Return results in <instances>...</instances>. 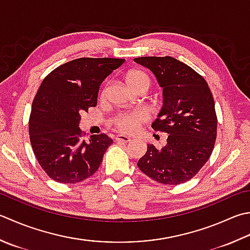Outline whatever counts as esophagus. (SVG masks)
I'll list each match as a JSON object with an SVG mask.
<instances>
[{"instance_id": "esophagus-1", "label": "esophagus", "mask_w": 250, "mask_h": 250, "mask_svg": "<svg viewBox=\"0 0 250 250\" xmlns=\"http://www.w3.org/2000/svg\"><path fill=\"white\" fill-rule=\"evenodd\" d=\"M116 141L117 142H122V143H129L131 142V138L126 135H122V134H118L116 136Z\"/></svg>"}]
</instances>
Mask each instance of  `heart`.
Here are the masks:
<instances>
[{
  "label": "heart",
  "mask_w": 250,
  "mask_h": 250,
  "mask_svg": "<svg viewBox=\"0 0 250 250\" xmlns=\"http://www.w3.org/2000/svg\"><path fill=\"white\" fill-rule=\"evenodd\" d=\"M125 80L128 84L133 89L134 91H139L144 89L147 91L150 85V79L142 70H131L125 75ZM148 119V116L146 111L142 109H136L129 112H122L116 117L114 122L117 128L122 132H126V133H132L138 130L139 126L144 124V122Z\"/></svg>",
  "instance_id": "heart-1"
}]
</instances>
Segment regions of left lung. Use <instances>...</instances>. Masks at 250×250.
<instances>
[{"mask_svg":"<svg viewBox=\"0 0 250 250\" xmlns=\"http://www.w3.org/2000/svg\"><path fill=\"white\" fill-rule=\"evenodd\" d=\"M163 87L164 104L151 128L168 134L161 149L147 145L138 166L158 183L177 185L192 179L207 163L217 138V115L208 83L187 63L171 56L138 57Z\"/></svg>","mask_w":250,"mask_h":250,"instance_id":"left-lung-1","label":"left lung"}]
</instances>
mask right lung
I'll list each match as a JSON object with an SVG mask.
<instances>
[{
  "label": "right lung",
  "mask_w": 250,
  "mask_h": 250,
  "mask_svg": "<svg viewBox=\"0 0 250 250\" xmlns=\"http://www.w3.org/2000/svg\"><path fill=\"white\" fill-rule=\"evenodd\" d=\"M120 58L82 57L44 78L29 118L33 153L42 169L60 183H78L94 174L112 140L106 134L83 139L81 114L97 104L100 85L119 68Z\"/></svg>",
  "instance_id": "add662e5"
}]
</instances>
